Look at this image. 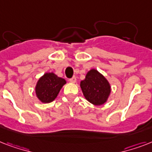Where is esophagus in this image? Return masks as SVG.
<instances>
[{"label": "esophagus", "instance_id": "34e87169", "mask_svg": "<svg viewBox=\"0 0 152 152\" xmlns=\"http://www.w3.org/2000/svg\"><path fill=\"white\" fill-rule=\"evenodd\" d=\"M69 81L71 82V83H76V76H72L70 80H69Z\"/></svg>", "mask_w": 152, "mask_h": 152}]
</instances>
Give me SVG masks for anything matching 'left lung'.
I'll return each instance as SVG.
<instances>
[{"instance_id":"1","label":"left lung","mask_w":152,"mask_h":152,"mask_svg":"<svg viewBox=\"0 0 152 152\" xmlns=\"http://www.w3.org/2000/svg\"><path fill=\"white\" fill-rule=\"evenodd\" d=\"M81 90L88 102L101 106L107 101L111 89L108 80L96 69H91L80 82Z\"/></svg>"}]
</instances>
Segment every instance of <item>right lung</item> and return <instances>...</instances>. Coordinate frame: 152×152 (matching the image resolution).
Wrapping results in <instances>:
<instances>
[{
    "mask_svg": "<svg viewBox=\"0 0 152 152\" xmlns=\"http://www.w3.org/2000/svg\"><path fill=\"white\" fill-rule=\"evenodd\" d=\"M65 83L64 79L58 77L53 72H46L38 80L35 86L37 98L43 103L51 102L57 98Z\"/></svg>",
    "mask_w": 152,
    "mask_h": 152,
    "instance_id": "1",
    "label": "right lung"
}]
</instances>
